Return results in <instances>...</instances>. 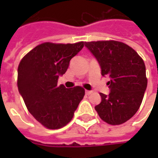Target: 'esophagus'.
<instances>
[{"label":"esophagus","mask_w":158,"mask_h":158,"mask_svg":"<svg viewBox=\"0 0 158 158\" xmlns=\"http://www.w3.org/2000/svg\"><path fill=\"white\" fill-rule=\"evenodd\" d=\"M92 93H93V91H90V90H86V91H85V94H86L87 95H89V94H91Z\"/></svg>","instance_id":"1"}]
</instances>
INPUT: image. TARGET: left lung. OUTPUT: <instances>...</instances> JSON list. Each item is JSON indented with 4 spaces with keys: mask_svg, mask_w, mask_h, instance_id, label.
I'll list each match as a JSON object with an SVG mask.
<instances>
[{
    "mask_svg": "<svg viewBox=\"0 0 158 158\" xmlns=\"http://www.w3.org/2000/svg\"><path fill=\"white\" fill-rule=\"evenodd\" d=\"M98 62L102 76H109L110 94H100L101 102L95 110L102 120L120 125L139 110L147 89L146 68L133 48L117 41L84 43Z\"/></svg>",
    "mask_w": 158,
    "mask_h": 158,
    "instance_id": "left-lung-1",
    "label": "left lung"
}]
</instances>
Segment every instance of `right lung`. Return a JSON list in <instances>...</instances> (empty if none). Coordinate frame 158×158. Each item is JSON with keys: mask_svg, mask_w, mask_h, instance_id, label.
<instances>
[{"mask_svg": "<svg viewBox=\"0 0 158 158\" xmlns=\"http://www.w3.org/2000/svg\"><path fill=\"white\" fill-rule=\"evenodd\" d=\"M84 48V42L74 44L45 43L37 46L18 67V89L28 111L43 126L56 130L72 120L85 91L82 87L57 86L70 60Z\"/></svg>", "mask_w": 158, "mask_h": 158, "instance_id": "right-lung-1", "label": "right lung"}]
</instances>
